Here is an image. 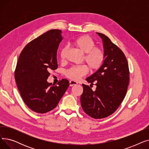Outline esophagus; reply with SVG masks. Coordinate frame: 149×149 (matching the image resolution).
I'll return each mask as SVG.
<instances>
[{"instance_id":"34e87169","label":"esophagus","mask_w":149,"mask_h":149,"mask_svg":"<svg viewBox=\"0 0 149 149\" xmlns=\"http://www.w3.org/2000/svg\"><path fill=\"white\" fill-rule=\"evenodd\" d=\"M78 84V83L77 81H75L74 80H70L69 81V85L70 86H75V85H77Z\"/></svg>"}]
</instances>
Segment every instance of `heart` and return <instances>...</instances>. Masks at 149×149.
Wrapping results in <instances>:
<instances>
[{
    "label": "heart",
    "instance_id": "heart-1",
    "mask_svg": "<svg viewBox=\"0 0 149 149\" xmlns=\"http://www.w3.org/2000/svg\"><path fill=\"white\" fill-rule=\"evenodd\" d=\"M77 49L84 54V60L92 70L99 69L104 63L105 55L103 50L98 47H95V42L89 36L83 35L75 38L72 42ZM67 48H63L60 54L61 61L65 60ZM88 68L86 65L74 66L68 69L66 76L72 80H78L86 74Z\"/></svg>",
    "mask_w": 149,
    "mask_h": 149
}]
</instances>
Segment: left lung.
I'll return each instance as SVG.
<instances>
[{
    "label": "left lung",
    "instance_id": "8db88e82",
    "mask_svg": "<svg viewBox=\"0 0 149 149\" xmlns=\"http://www.w3.org/2000/svg\"><path fill=\"white\" fill-rule=\"evenodd\" d=\"M97 34L102 38L105 60L102 66L86 79L92 85L96 83V91L83 84L80 101L86 113L101 119L114 113L123 102L129 83V69L123 52L107 36Z\"/></svg>",
    "mask_w": 149,
    "mask_h": 149
}]
</instances>
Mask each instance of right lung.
I'll use <instances>...</instances> for the list:
<instances>
[{"mask_svg": "<svg viewBox=\"0 0 149 149\" xmlns=\"http://www.w3.org/2000/svg\"><path fill=\"white\" fill-rule=\"evenodd\" d=\"M62 39L61 30H49L26 45L19 57L15 80L23 101L35 112L52 111L69 86L66 79L56 85L47 81L50 72L58 68L57 52Z\"/></svg>", "mask_w": 149, "mask_h": 149, "instance_id": "obj_1", "label": "right lung"}]
</instances>
